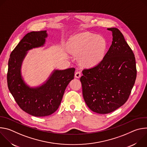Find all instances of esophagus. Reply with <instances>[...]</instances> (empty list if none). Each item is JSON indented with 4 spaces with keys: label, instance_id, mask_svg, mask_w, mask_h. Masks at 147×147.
Here are the masks:
<instances>
[{
    "label": "esophagus",
    "instance_id": "esophagus-1",
    "mask_svg": "<svg viewBox=\"0 0 147 147\" xmlns=\"http://www.w3.org/2000/svg\"><path fill=\"white\" fill-rule=\"evenodd\" d=\"M74 76H75L76 78H79L81 77V73L80 71H77V72H76Z\"/></svg>",
    "mask_w": 147,
    "mask_h": 147
}]
</instances>
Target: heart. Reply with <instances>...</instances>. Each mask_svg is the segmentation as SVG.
I'll return each instance as SVG.
<instances>
[{"instance_id": "obj_1", "label": "heart", "mask_w": 147, "mask_h": 147, "mask_svg": "<svg viewBox=\"0 0 147 147\" xmlns=\"http://www.w3.org/2000/svg\"><path fill=\"white\" fill-rule=\"evenodd\" d=\"M69 48L71 53L79 56L82 65L91 67L98 65L103 59L107 42L100 36L82 32L71 38Z\"/></svg>"}]
</instances>
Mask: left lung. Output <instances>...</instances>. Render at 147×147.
<instances>
[{"label":"left lung","mask_w":147,"mask_h":147,"mask_svg":"<svg viewBox=\"0 0 147 147\" xmlns=\"http://www.w3.org/2000/svg\"><path fill=\"white\" fill-rule=\"evenodd\" d=\"M112 45L102 61L84 69L80 78L82 95L88 107L99 114L112 112L125 103L136 79L134 55L121 32L116 28Z\"/></svg>","instance_id":"1"}]
</instances>
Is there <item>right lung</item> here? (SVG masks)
I'll use <instances>...</instances> for the list:
<instances>
[{
  "instance_id": "obj_1",
  "label": "right lung",
  "mask_w": 147,
  "mask_h": 147,
  "mask_svg": "<svg viewBox=\"0 0 147 147\" xmlns=\"http://www.w3.org/2000/svg\"><path fill=\"white\" fill-rule=\"evenodd\" d=\"M48 34L47 31H32L26 34L11 52L7 76L9 90L23 111L36 117L52 115L59 108L65 91L74 79V68L54 69L40 85L30 87L22 73L23 62L28 52L43 47Z\"/></svg>"
}]
</instances>
